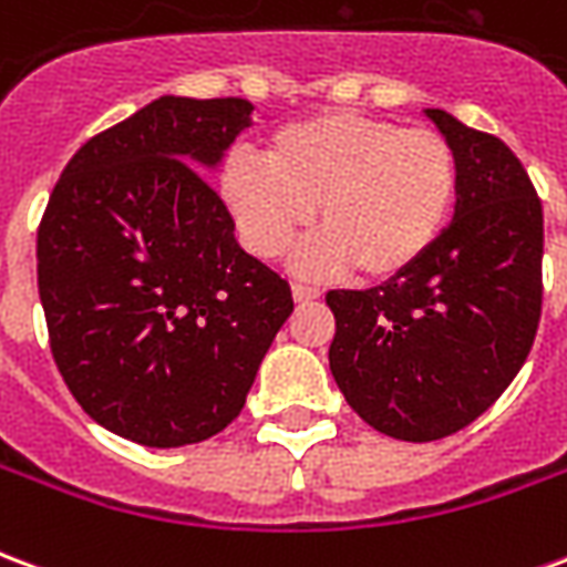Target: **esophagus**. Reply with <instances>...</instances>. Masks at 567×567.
Instances as JSON below:
<instances>
[{"label":"esophagus","instance_id":"obj_1","mask_svg":"<svg viewBox=\"0 0 567 567\" xmlns=\"http://www.w3.org/2000/svg\"><path fill=\"white\" fill-rule=\"evenodd\" d=\"M291 295H295L297 303H309V300H319L321 288H316V285H307V282H295L291 285Z\"/></svg>","mask_w":567,"mask_h":567}]
</instances>
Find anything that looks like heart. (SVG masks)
<instances>
[{"label": "heart", "instance_id": "b5f03b06", "mask_svg": "<svg viewBox=\"0 0 567 567\" xmlns=\"http://www.w3.org/2000/svg\"><path fill=\"white\" fill-rule=\"evenodd\" d=\"M221 199L248 251L276 258L312 218L321 236L303 270H349L389 282L416 267L446 230L458 197V154L427 127L358 112H321L276 130L264 163L234 154Z\"/></svg>", "mask_w": 567, "mask_h": 567}]
</instances>
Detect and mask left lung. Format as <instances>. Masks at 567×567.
Segmentation results:
<instances>
[{"label":"left lung","mask_w":567,"mask_h":567,"mask_svg":"<svg viewBox=\"0 0 567 567\" xmlns=\"http://www.w3.org/2000/svg\"><path fill=\"white\" fill-rule=\"evenodd\" d=\"M458 154L450 227L416 267L368 291H331V373L370 427L450 437L495 404L540 321L544 209L498 136L425 109Z\"/></svg>","instance_id":"obj_1"}]
</instances>
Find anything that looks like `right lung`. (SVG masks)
<instances>
[{"label": "right lung", "instance_id": "add662e5", "mask_svg": "<svg viewBox=\"0 0 567 567\" xmlns=\"http://www.w3.org/2000/svg\"><path fill=\"white\" fill-rule=\"evenodd\" d=\"M255 105L161 96L75 151L39 224L51 352L81 410L142 446L209 440L246 406L291 288L199 175Z\"/></svg>", "mask_w": 567, "mask_h": 567}]
</instances>
